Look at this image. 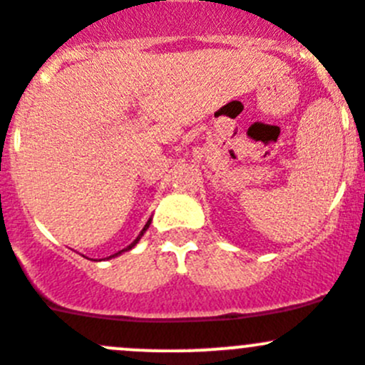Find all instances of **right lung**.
Returning <instances> with one entry per match:
<instances>
[{"mask_svg":"<svg viewBox=\"0 0 365 365\" xmlns=\"http://www.w3.org/2000/svg\"><path fill=\"white\" fill-rule=\"evenodd\" d=\"M150 225H151V219H148V222H146V225H144V228H143V230H140V233H139V235H137V239H135V240H133V242H132V244H130V246H126V247H125V250H121V251H118V253L110 255V257H108V258H114V257H119V255H121V253H125V251H130V250H132V247H133V246H135V244H137V242H139V240H140V237H143V235H144V233H146V230H148V228H150Z\"/></svg>","mask_w":365,"mask_h":365,"instance_id":"right-lung-1","label":"right lung"}]
</instances>
